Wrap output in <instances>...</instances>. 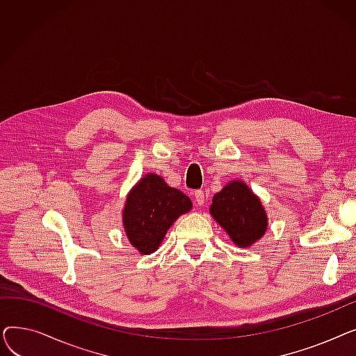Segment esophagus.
Wrapping results in <instances>:
<instances>
[{"label": "esophagus", "mask_w": 356, "mask_h": 356, "mask_svg": "<svg viewBox=\"0 0 356 356\" xmlns=\"http://www.w3.org/2000/svg\"><path fill=\"white\" fill-rule=\"evenodd\" d=\"M193 196H195L196 204H199V207H202V204L204 203V200H207V196H204L203 191H196V192L193 193Z\"/></svg>", "instance_id": "34e87169"}]
</instances>
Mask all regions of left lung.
<instances>
[{
	"label": "left lung",
	"instance_id": "left-lung-1",
	"mask_svg": "<svg viewBox=\"0 0 356 356\" xmlns=\"http://www.w3.org/2000/svg\"><path fill=\"white\" fill-rule=\"evenodd\" d=\"M209 212L239 248L251 247L267 232L266 208L244 180L223 186L213 196Z\"/></svg>",
	"mask_w": 356,
	"mask_h": 356
}]
</instances>
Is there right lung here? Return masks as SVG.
I'll return each mask as SVG.
<instances>
[{"instance_id": "add662e5", "label": "right lung", "mask_w": 356, "mask_h": 356, "mask_svg": "<svg viewBox=\"0 0 356 356\" xmlns=\"http://www.w3.org/2000/svg\"><path fill=\"white\" fill-rule=\"evenodd\" d=\"M191 211L188 196L170 188L161 176L147 173L127 195L122 227L129 244L148 255L159 250L177 218Z\"/></svg>"}]
</instances>
